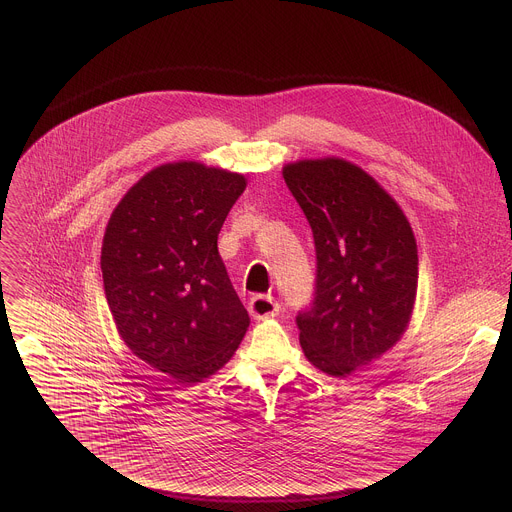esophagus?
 <instances>
[{"label":"esophagus","instance_id":"esophagus-1","mask_svg":"<svg viewBox=\"0 0 512 512\" xmlns=\"http://www.w3.org/2000/svg\"><path fill=\"white\" fill-rule=\"evenodd\" d=\"M281 310V306L271 298V296H255L249 302V314L253 316V320H267L277 316Z\"/></svg>","mask_w":512,"mask_h":512}]
</instances>
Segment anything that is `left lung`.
<instances>
[{
  "mask_svg": "<svg viewBox=\"0 0 512 512\" xmlns=\"http://www.w3.org/2000/svg\"><path fill=\"white\" fill-rule=\"evenodd\" d=\"M316 245V298L298 316L300 344L316 369L348 377L405 334L417 296V243L395 198L342 158L283 166Z\"/></svg>",
  "mask_w": 512,
  "mask_h": 512,
  "instance_id": "8db88e82",
  "label": "left lung"
}]
</instances>
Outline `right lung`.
Masks as SVG:
<instances>
[{
  "instance_id": "add662e5",
  "label": "right lung",
  "mask_w": 512,
  "mask_h": 512,
  "mask_svg": "<svg viewBox=\"0 0 512 512\" xmlns=\"http://www.w3.org/2000/svg\"><path fill=\"white\" fill-rule=\"evenodd\" d=\"M245 188L237 172L162 164L127 190L105 229L101 271L117 332L180 385L223 369L251 322L216 245Z\"/></svg>"
}]
</instances>
